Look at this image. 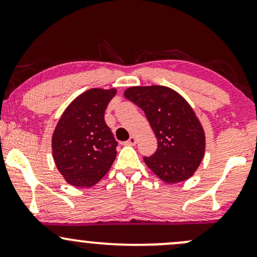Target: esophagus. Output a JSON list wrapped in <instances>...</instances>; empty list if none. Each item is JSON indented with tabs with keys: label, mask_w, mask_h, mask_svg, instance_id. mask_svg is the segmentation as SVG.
Returning a JSON list of instances; mask_svg holds the SVG:
<instances>
[{
	"label": "esophagus",
	"mask_w": 257,
	"mask_h": 257,
	"mask_svg": "<svg viewBox=\"0 0 257 257\" xmlns=\"http://www.w3.org/2000/svg\"><path fill=\"white\" fill-rule=\"evenodd\" d=\"M125 145H129V146H134L135 144H137V138L135 137H131L129 138L128 141H125Z\"/></svg>",
	"instance_id": "34e87169"
}]
</instances>
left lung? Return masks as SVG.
Segmentation results:
<instances>
[{"label":"left lung","mask_w":257,"mask_h":257,"mask_svg":"<svg viewBox=\"0 0 257 257\" xmlns=\"http://www.w3.org/2000/svg\"><path fill=\"white\" fill-rule=\"evenodd\" d=\"M124 96L145 112L158 147L146 166L167 184L185 181L204 157L205 134L198 117L181 95L164 85L131 87Z\"/></svg>","instance_id":"8db88e82"}]
</instances>
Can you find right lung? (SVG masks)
<instances>
[{
  "label": "right lung",
  "mask_w": 257,
  "mask_h": 257,
  "mask_svg": "<svg viewBox=\"0 0 257 257\" xmlns=\"http://www.w3.org/2000/svg\"><path fill=\"white\" fill-rule=\"evenodd\" d=\"M117 90L91 88L61 114L52 137L53 158L67 184L90 187L116 159L117 141L105 123V110Z\"/></svg>",
  "instance_id": "1"
}]
</instances>
